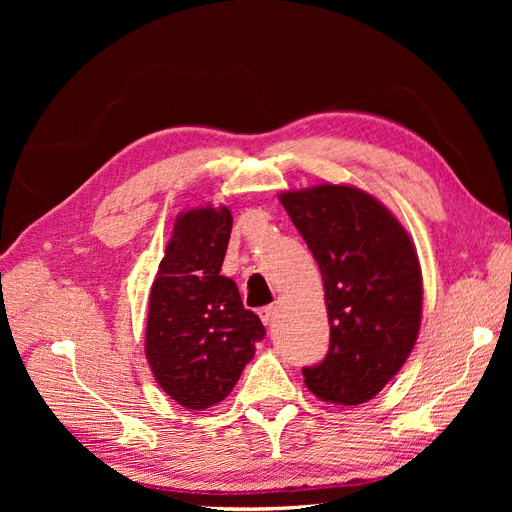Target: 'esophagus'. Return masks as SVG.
<instances>
[{
	"instance_id": "obj_1",
	"label": "esophagus",
	"mask_w": 512,
	"mask_h": 512,
	"mask_svg": "<svg viewBox=\"0 0 512 512\" xmlns=\"http://www.w3.org/2000/svg\"><path fill=\"white\" fill-rule=\"evenodd\" d=\"M275 314H277V307H275V305H267V307H262L260 312H258L260 320L265 322V324H271V322H273V318H275Z\"/></svg>"
}]
</instances>
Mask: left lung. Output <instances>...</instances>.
Listing matches in <instances>:
<instances>
[{"instance_id": "1", "label": "left lung", "mask_w": 512, "mask_h": 512, "mask_svg": "<svg viewBox=\"0 0 512 512\" xmlns=\"http://www.w3.org/2000/svg\"><path fill=\"white\" fill-rule=\"evenodd\" d=\"M280 200L318 262L331 324L324 361L303 367L307 389L329 404H365L406 363L421 329L412 239L389 209L350 185H314Z\"/></svg>"}]
</instances>
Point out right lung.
<instances>
[{
  "label": "right lung",
  "mask_w": 512,
  "mask_h": 512,
  "mask_svg": "<svg viewBox=\"0 0 512 512\" xmlns=\"http://www.w3.org/2000/svg\"><path fill=\"white\" fill-rule=\"evenodd\" d=\"M230 228L226 207L181 213L151 286L147 361L164 393L190 410L228 397L265 337L237 284L220 273Z\"/></svg>",
  "instance_id": "add662e5"
}]
</instances>
